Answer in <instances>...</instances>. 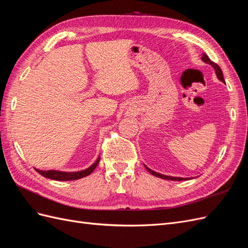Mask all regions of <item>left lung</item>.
I'll list each match as a JSON object with an SVG mask.
<instances>
[{"label": "left lung", "mask_w": 248, "mask_h": 248, "mask_svg": "<svg viewBox=\"0 0 248 248\" xmlns=\"http://www.w3.org/2000/svg\"><path fill=\"white\" fill-rule=\"evenodd\" d=\"M202 61H204L205 63H207V64H210L211 65L213 68H214V70H215V73H216V76H217V78H218V79L219 80H221L222 82H224V79H223V74H222V71H221V69H220V67L217 65L216 63H214V62H212L211 60L209 59V57L206 55V54H202ZM146 167V166H145ZM146 169L148 170V171L150 172V174H152L153 176H155V177H158V178H161V179H166V180H172V181H183V180H188L189 178H179V177H170V176H167V175H162V174H158V172H156V171H154V170H150L149 168H147L146 167Z\"/></svg>", "instance_id": "obj_1"}]
</instances>
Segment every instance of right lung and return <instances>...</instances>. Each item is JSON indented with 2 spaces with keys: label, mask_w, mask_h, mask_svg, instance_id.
<instances>
[{
  "label": "right lung",
  "mask_w": 248,
  "mask_h": 248,
  "mask_svg": "<svg viewBox=\"0 0 248 248\" xmlns=\"http://www.w3.org/2000/svg\"><path fill=\"white\" fill-rule=\"evenodd\" d=\"M100 157L97 158V160L92 164L91 167L88 168L87 170H79V171H59V170H36V171H38L39 174L43 177L51 179V180H57V181H70V180H78L80 178H84L86 176H89L90 174H92V171L96 169L97 164L99 163Z\"/></svg>",
  "instance_id": "add662e5"
}]
</instances>
